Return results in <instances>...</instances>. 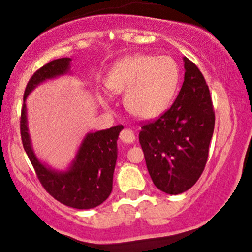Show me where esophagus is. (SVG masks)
<instances>
[{
    "instance_id": "obj_1",
    "label": "esophagus",
    "mask_w": 252,
    "mask_h": 252,
    "mask_svg": "<svg viewBox=\"0 0 252 252\" xmlns=\"http://www.w3.org/2000/svg\"><path fill=\"white\" fill-rule=\"evenodd\" d=\"M120 139H121V141L125 143H132L135 139V135L132 130L125 129L122 130L121 133H120Z\"/></svg>"
}]
</instances>
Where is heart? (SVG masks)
Segmentation results:
<instances>
[{"label": "heart", "mask_w": 252, "mask_h": 252, "mask_svg": "<svg viewBox=\"0 0 252 252\" xmlns=\"http://www.w3.org/2000/svg\"><path fill=\"white\" fill-rule=\"evenodd\" d=\"M177 63L169 56L138 54L123 58L105 77L106 89L125 94L126 110L135 118H157L168 109L179 83ZM103 104L107 99L102 98Z\"/></svg>", "instance_id": "obj_1"}]
</instances>
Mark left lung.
I'll list each match as a JSON object with an SVG mask.
<instances>
[{
	"mask_svg": "<svg viewBox=\"0 0 252 252\" xmlns=\"http://www.w3.org/2000/svg\"><path fill=\"white\" fill-rule=\"evenodd\" d=\"M183 61L184 83L174 104L139 133L155 186L170 195L189 189L202 175L215 122L204 77L189 58Z\"/></svg>",
	"mask_w": 252,
	"mask_h": 252,
	"instance_id": "obj_1",
	"label": "left lung"
}]
</instances>
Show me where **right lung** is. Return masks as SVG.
Returning a JSON list of instances; mask_svg holds the SVG:
<instances>
[{
    "label": "right lung",
    "instance_id": "right-lung-1",
    "mask_svg": "<svg viewBox=\"0 0 252 252\" xmlns=\"http://www.w3.org/2000/svg\"><path fill=\"white\" fill-rule=\"evenodd\" d=\"M70 62L68 57L56 59L32 75L23 95L20 130L23 148L48 193L63 205L89 210L102 204L110 196L118 158L117 141L123 126L87 133L66 170L53 169L40 160L33 150L28 127L27 97L41 83L70 74Z\"/></svg>",
    "mask_w": 252,
    "mask_h": 252
}]
</instances>
